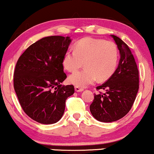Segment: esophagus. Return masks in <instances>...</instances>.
I'll list each match as a JSON object with an SVG mask.
<instances>
[{"label": "esophagus", "instance_id": "obj_1", "mask_svg": "<svg viewBox=\"0 0 154 154\" xmlns=\"http://www.w3.org/2000/svg\"><path fill=\"white\" fill-rule=\"evenodd\" d=\"M75 91H77V92H79V91H82L84 90L83 88H80V87H77V86L75 87Z\"/></svg>", "mask_w": 154, "mask_h": 154}]
</instances>
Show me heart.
<instances>
[{"label":"heart","instance_id":"b5f03b06","mask_svg":"<svg viewBox=\"0 0 154 154\" xmlns=\"http://www.w3.org/2000/svg\"><path fill=\"white\" fill-rule=\"evenodd\" d=\"M119 50L115 42L103 39L87 38L75 44V50H68L63 56L65 69L74 72L84 63L85 68L75 72L68 82L79 87H86L99 80L108 79L115 72L119 62Z\"/></svg>","mask_w":154,"mask_h":154}]
</instances>
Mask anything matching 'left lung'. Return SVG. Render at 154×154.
Wrapping results in <instances>:
<instances>
[{
    "label": "left lung",
    "instance_id": "left-lung-1",
    "mask_svg": "<svg viewBox=\"0 0 154 154\" xmlns=\"http://www.w3.org/2000/svg\"><path fill=\"white\" fill-rule=\"evenodd\" d=\"M112 37L117 45L120 60L114 73L106 82L97 87L104 93L94 94L89 109L92 116L102 122L117 121L129 112L139 90V70L129 48L116 35Z\"/></svg>",
    "mask_w": 154,
    "mask_h": 154
}]
</instances>
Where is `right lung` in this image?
Masks as SVG:
<instances>
[{
  "instance_id": "add662e5",
  "label": "right lung",
  "mask_w": 154,
  "mask_h": 154,
  "mask_svg": "<svg viewBox=\"0 0 154 154\" xmlns=\"http://www.w3.org/2000/svg\"><path fill=\"white\" fill-rule=\"evenodd\" d=\"M69 37H45L32 44L15 65L13 86L25 114L37 122L51 124L63 116L73 85H62L67 78L63 56L70 44Z\"/></svg>"
}]
</instances>
